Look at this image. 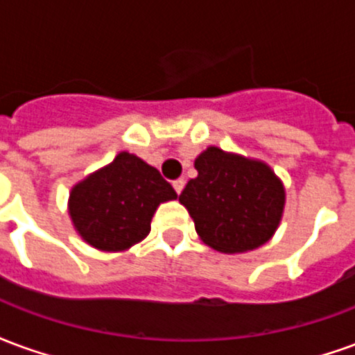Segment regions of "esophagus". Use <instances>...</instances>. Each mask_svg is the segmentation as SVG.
I'll return each mask as SVG.
<instances>
[{
  "label": "esophagus",
  "instance_id": "34e87169",
  "mask_svg": "<svg viewBox=\"0 0 355 355\" xmlns=\"http://www.w3.org/2000/svg\"><path fill=\"white\" fill-rule=\"evenodd\" d=\"M184 184H186L184 178H178V180H175V182H173V188H175V192H177V193L182 192V190H184Z\"/></svg>",
  "mask_w": 355,
  "mask_h": 355
}]
</instances>
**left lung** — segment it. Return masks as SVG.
<instances>
[{
	"mask_svg": "<svg viewBox=\"0 0 355 355\" xmlns=\"http://www.w3.org/2000/svg\"><path fill=\"white\" fill-rule=\"evenodd\" d=\"M178 201L200 239L220 253H247L272 239L285 209V186L261 159L209 146Z\"/></svg>",
	"mask_w": 355,
	"mask_h": 355,
	"instance_id": "left-lung-1",
	"label": "left lung"
}]
</instances>
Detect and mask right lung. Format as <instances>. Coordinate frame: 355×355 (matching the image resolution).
I'll use <instances>...</instances> for the list:
<instances>
[{
    "mask_svg": "<svg viewBox=\"0 0 355 355\" xmlns=\"http://www.w3.org/2000/svg\"><path fill=\"white\" fill-rule=\"evenodd\" d=\"M171 200H177V192L159 171L139 155L119 152L73 186L68 215L85 243L119 253L146 238L157 207Z\"/></svg>",
    "mask_w": 355,
    "mask_h": 355,
    "instance_id": "1",
    "label": "right lung"
}]
</instances>
